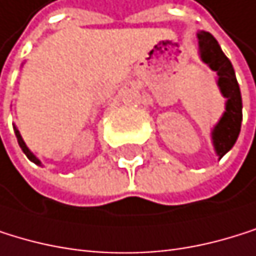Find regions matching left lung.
<instances>
[{"instance_id": "obj_1", "label": "left lung", "mask_w": 256, "mask_h": 256, "mask_svg": "<svg viewBox=\"0 0 256 256\" xmlns=\"http://www.w3.org/2000/svg\"><path fill=\"white\" fill-rule=\"evenodd\" d=\"M198 38H199V49H201V58L213 70L218 72V84L221 88L222 96L227 98L226 112L212 132L214 150H216V153L221 159L235 145L238 134L241 131V122H242L241 92L235 77L234 66H232L230 60L221 50L214 36L208 32H199Z\"/></svg>"}]
</instances>
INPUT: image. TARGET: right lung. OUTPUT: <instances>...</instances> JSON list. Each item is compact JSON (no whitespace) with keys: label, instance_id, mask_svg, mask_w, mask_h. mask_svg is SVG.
<instances>
[{"label":"right lung","instance_id":"obj_1","mask_svg":"<svg viewBox=\"0 0 256 256\" xmlns=\"http://www.w3.org/2000/svg\"><path fill=\"white\" fill-rule=\"evenodd\" d=\"M14 130H15V136H16V139H18V144H20L21 150L24 151V154H26V156H28V158H29V159H30L32 162H35V164H40V160H38V159H36V158H35V156H34V154L30 153V151H29V148L26 146V144H24V140H22V138H21L20 131H18L16 128H14Z\"/></svg>","mask_w":256,"mask_h":256}]
</instances>
